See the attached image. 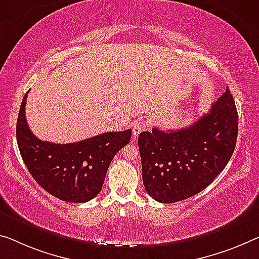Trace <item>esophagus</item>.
Instances as JSON below:
<instances>
[{"mask_svg": "<svg viewBox=\"0 0 259 259\" xmlns=\"http://www.w3.org/2000/svg\"><path fill=\"white\" fill-rule=\"evenodd\" d=\"M147 128V124L143 120H139L134 124L133 126V137L138 138L139 134H140L142 131H145Z\"/></svg>", "mask_w": 259, "mask_h": 259, "instance_id": "obj_1", "label": "esophagus"}]
</instances>
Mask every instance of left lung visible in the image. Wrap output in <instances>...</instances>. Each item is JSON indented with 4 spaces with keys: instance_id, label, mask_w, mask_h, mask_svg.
I'll return each instance as SVG.
<instances>
[{
    "instance_id": "8db88e82",
    "label": "left lung",
    "mask_w": 259,
    "mask_h": 259,
    "mask_svg": "<svg viewBox=\"0 0 259 259\" xmlns=\"http://www.w3.org/2000/svg\"><path fill=\"white\" fill-rule=\"evenodd\" d=\"M237 131L235 102L227 87L209 112L194 124L168 132L154 127L152 132L140 133L138 145L147 193L164 204L196 196L229 162Z\"/></svg>"
}]
</instances>
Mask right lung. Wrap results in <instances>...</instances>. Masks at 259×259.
Here are the masks:
<instances>
[{"instance_id":"1","label":"right lung","mask_w":259,"mask_h":259,"mask_svg":"<svg viewBox=\"0 0 259 259\" xmlns=\"http://www.w3.org/2000/svg\"><path fill=\"white\" fill-rule=\"evenodd\" d=\"M27 94L16 125L18 148L27 170L44 190L63 201L91 200L101 192L110 163L130 142L132 130L106 132L66 145L41 141L27 125Z\"/></svg>"}]
</instances>
